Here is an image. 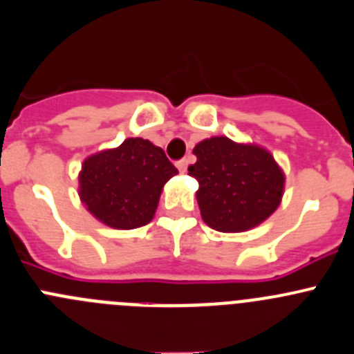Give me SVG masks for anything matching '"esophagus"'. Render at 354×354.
Wrapping results in <instances>:
<instances>
[{"label": "esophagus", "instance_id": "obj_1", "mask_svg": "<svg viewBox=\"0 0 354 354\" xmlns=\"http://www.w3.org/2000/svg\"><path fill=\"white\" fill-rule=\"evenodd\" d=\"M178 166V169L181 171V173H185V171H187V167H188V159H181L180 162L176 164Z\"/></svg>", "mask_w": 354, "mask_h": 354}]
</instances>
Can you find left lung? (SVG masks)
<instances>
[{
    "label": "left lung",
    "instance_id": "obj_1",
    "mask_svg": "<svg viewBox=\"0 0 354 354\" xmlns=\"http://www.w3.org/2000/svg\"><path fill=\"white\" fill-rule=\"evenodd\" d=\"M197 162L188 174L198 181L197 204L207 226L240 233L261 225L280 205L286 174L270 150L212 136L194 149Z\"/></svg>",
    "mask_w": 354,
    "mask_h": 354
}]
</instances>
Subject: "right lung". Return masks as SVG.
<instances>
[{
	"mask_svg": "<svg viewBox=\"0 0 354 354\" xmlns=\"http://www.w3.org/2000/svg\"><path fill=\"white\" fill-rule=\"evenodd\" d=\"M178 169L160 147L126 138L115 149L86 157L79 171V198L100 223L115 230L149 225L162 188Z\"/></svg>",
	"mask_w": 354,
	"mask_h": 354,
	"instance_id": "right-lung-1",
	"label": "right lung"
}]
</instances>
